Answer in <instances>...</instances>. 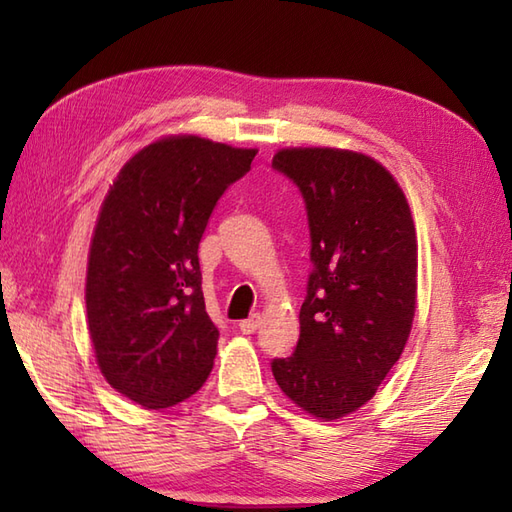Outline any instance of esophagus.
<instances>
[{
  "label": "esophagus",
  "instance_id": "34e87169",
  "mask_svg": "<svg viewBox=\"0 0 512 512\" xmlns=\"http://www.w3.org/2000/svg\"><path fill=\"white\" fill-rule=\"evenodd\" d=\"M259 323H262V317H259V314L255 312V314H250L248 319L239 321V330H242L244 334H253L259 328Z\"/></svg>",
  "mask_w": 512,
  "mask_h": 512
}]
</instances>
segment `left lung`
Listing matches in <instances>:
<instances>
[{"label": "left lung", "instance_id": "1", "mask_svg": "<svg viewBox=\"0 0 512 512\" xmlns=\"http://www.w3.org/2000/svg\"><path fill=\"white\" fill-rule=\"evenodd\" d=\"M273 167L297 184L310 226L308 295L281 391L314 418L336 420L374 398L411 332L418 244L405 193L365 154L281 149Z\"/></svg>", "mask_w": 512, "mask_h": 512}]
</instances>
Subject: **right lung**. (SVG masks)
Masks as SVG:
<instances>
[{"label": "right lung", "mask_w": 512, "mask_h": 512, "mask_svg": "<svg viewBox=\"0 0 512 512\" xmlns=\"http://www.w3.org/2000/svg\"><path fill=\"white\" fill-rule=\"evenodd\" d=\"M257 149L169 136L140 149L105 195L90 244L85 308L96 361L147 409L187 400L217 354L198 246L217 200Z\"/></svg>", "instance_id": "add662e5"}]
</instances>
